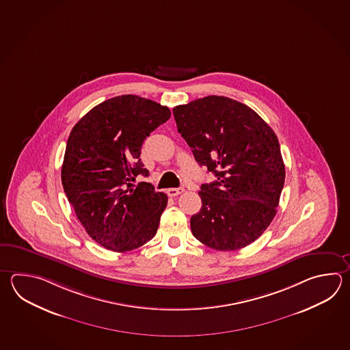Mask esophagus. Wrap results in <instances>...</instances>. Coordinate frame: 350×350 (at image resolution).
<instances>
[{
    "mask_svg": "<svg viewBox=\"0 0 350 350\" xmlns=\"http://www.w3.org/2000/svg\"><path fill=\"white\" fill-rule=\"evenodd\" d=\"M182 192H183V188H170V189H167V194L170 197H177Z\"/></svg>",
    "mask_w": 350,
    "mask_h": 350,
    "instance_id": "esophagus-1",
    "label": "esophagus"
}]
</instances>
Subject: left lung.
Segmentation results:
<instances>
[{
	"label": "left lung",
	"mask_w": 350,
	"mask_h": 350,
	"mask_svg": "<svg viewBox=\"0 0 350 350\" xmlns=\"http://www.w3.org/2000/svg\"><path fill=\"white\" fill-rule=\"evenodd\" d=\"M173 114L196 161L217 178L200 187L193 236L213 250L247 247L277 213L286 178L278 138L252 108L223 96L180 105Z\"/></svg>",
	"instance_id": "1"
}]
</instances>
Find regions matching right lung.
Segmentation results:
<instances>
[{
    "label": "right lung",
    "instance_id": "right-lung-1",
    "mask_svg": "<svg viewBox=\"0 0 350 350\" xmlns=\"http://www.w3.org/2000/svg\"><path fill=\"white\" fill-rule=\"evenodd\" d=\"M170 108L123 94L105 100L72 129L61 171L64 193L88 236L113 252H129L157 233L167 196L141 162L143 141L168 121Z\"/></svg>",
    "mask_w": 350,
    "mask_h": 350
}]
</instances>
